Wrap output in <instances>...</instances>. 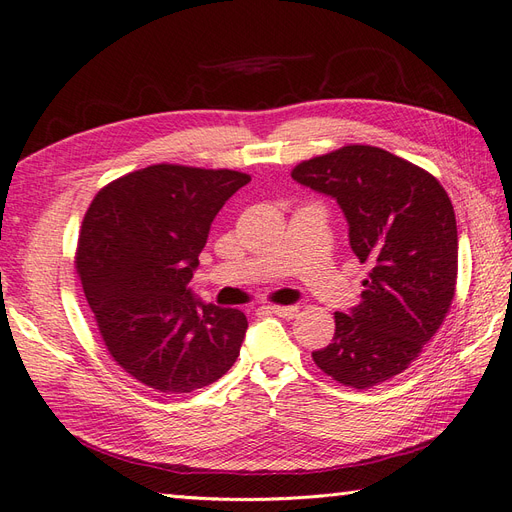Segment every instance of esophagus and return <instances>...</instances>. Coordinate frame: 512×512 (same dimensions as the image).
<instances>
[{"mask_svg":"<svg viewBox=\"0 0 512 512\" xmlns=\"http://www.w3.org/2000/svg\"><path fill=\"white\" fill-rule=\"evenodd\" d=\"M269 309H271L275 316H280V318H294V316L299 314V307L297 305H271Z\"/></svg>","mask_w":512,"mask_h":512,"instance_id":"1","label":"esophagus"}]
</instances>
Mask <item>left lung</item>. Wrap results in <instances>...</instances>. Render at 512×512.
<instances>
[{"label":"left lung","instance_id":"8db88e82","mask_svg":"<svg viewBox=\"0 0 512 512\" xmlns=\"http://www.w3.org/2000/svg\"><path fill=\"white\" fill-rule=\"evenodd\" d=\"M292 179L337 200L350 247L369 277L361 303L335 312V335L312 352L324 374L352 389L389 380L436 335L457 284L451 198L427 170L371 145L301 162Z\"/></svg>","mask_w":512,"mask_h":512}]
</instances>
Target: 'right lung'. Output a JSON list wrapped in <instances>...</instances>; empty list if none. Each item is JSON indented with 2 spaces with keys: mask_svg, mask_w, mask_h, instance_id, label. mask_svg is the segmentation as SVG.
<instances>
[{
  "mask_svg": "<svg viewBox=\"0 0 512 512\" xmlns=\"http://www.w3.org/2000/svg\"><path fill=\"white\" fill-rule=\"evenodd\" d=\"M250 175L153 164L108 183L85 213L76 271L98 331L132 378L192 393L237 361L247 318L188 286L215 215Z\"/></svg>",
  "mask_w": 512,
  "mask_h": 512,
  "instance_id": "add662e5",
  "label": "right lung"
}]
</instances>
